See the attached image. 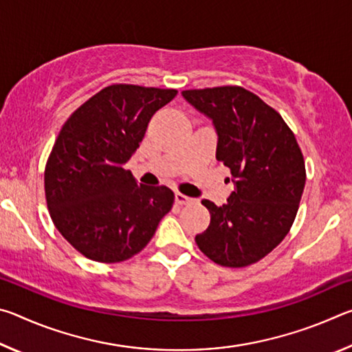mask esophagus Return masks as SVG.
I'll return each mask as SVG.
<instances>
[{
  "label": "esophagus",
  "instance_id": "34e87169",
  "mask_svg": "<svg viewBox=\"0 0 352 352\" xmlns=\"http://www.w3.org/2000/svg\"><path fill=\"white\" fill-rule=\"evenodd\" d=\"M175 204H178V205H192L194 199H190V197H188V195H184L182 192H177L175 194Z\"/></svg>",
  "mask_w": 352,
  "mask_h": 352
}]
</instances>
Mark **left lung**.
I'll use <instances>...</instances> for the list:
<instances>
[{"mask_svg":"<svg viewBox=\"0 0 352 352\" xmlns=\"http://www.w3.org/2000/svg\"><path fill=\"white\" fill-rule=\"evenodd\" d=\"M184 99L217 130L216 158L236 190L228 204L201 200L211 214L195 236L200 252L219 265L241 269L265 258L294 225L306 183L305 157L283 116L239 85L184 90Z\"/></svg>","mask_w":352,"mask_h":352,"instance_id":"1","label":"left lung"}]
</instances>
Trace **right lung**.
I'll list each match as a JSON object with an SVG mask.
<instances>
[{
	"label": "right lung",
	"instance_id": "right-lung-1",
	"mask_svg": "<svg viewBox=\"0 0 352 352\" xmlns=\"http://www.w3.org/2000/svg\"><path fill=\"white\" fill-rule=\"evenodd\" d=\"M172 88L113 83L73 111L45 166L50 216L85 258L115 264L144 248L172 210L168 186L138 184L124 169L153 113L177 96Z\"/></svg>",
	"mask_w": 352,
	"mask_h": 352
}]
</instances>
